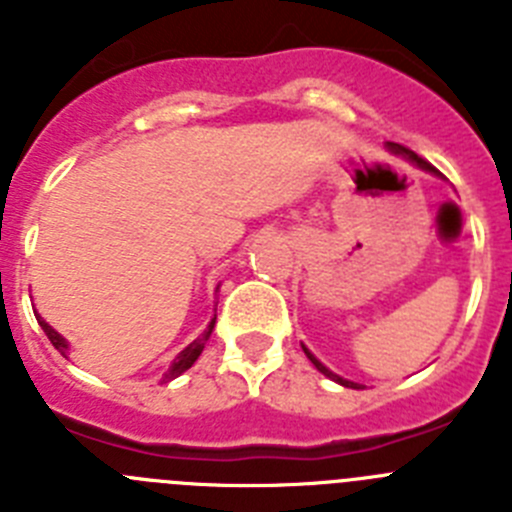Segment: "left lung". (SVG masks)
Masks as SVG:
<instances>
[{"label": "left lung", "mask_w": 512, "mask_h": 512, "mask_svg": "<svg viewBox=\"0 0 512 512\" xmlns=\"http://www.w3.org/2000/svg\"><path fill=\"white\" fill-rule=\"evenodd\" d=\"M387 146H390V148H392V151H395V153H402V156L408 158V161H413V164H418V166H420V169H425V171H431V174H438V169H436V166H431V164H428V161H425V158H420V156H418V153H413V151H410V148L400 146V143H387ZM302 348H305V346H302ZM305 354H307V359H310V361H312V364H315V369H318V372H323V374H325V377H330V379H333V382L343 384V387H354V390H356V387H359V384H354V382H348V379L338 377V374H333V372H330V369H325V366H323V364H320V361H318V359H315V356H312V354H310V351H307V348H305Z\"/></svg>", "instance_id": "1"}]
</instances>
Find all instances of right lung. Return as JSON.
Here are the masks:
<instances>
[{"label":"right lung","mask_w":512,"mask_h":512,"mask_svg":"<svg viewBox=\"0 0 512 512\" xmlns=\"http://www.w3.org/2000/svg\"><path fill=\"white\" fill-rule=\"evenodd\" d=\"M35 318H38V315H35ZM38 323H40V328H43V333H45V336H48V341H51L53 346H56L58 351H61L63 356H66V351H69V343H66V338H63V336H58L56 330H53L51 325L45 323L43 318H38ZM212 328H215V318L210 320V325H207V330H205V333H202L200 338H197V341H192V343H189V346L184 348L182 354L176 356V359H174V364H171V369H169V372H166L164 382H171V379H174V377H179V374H182V372H187L189 366H192L194 361L200 359L202 348H205L207 338H210V333H212Z\"/></svg>","instance_id":"add662e5"}]
</instances>
